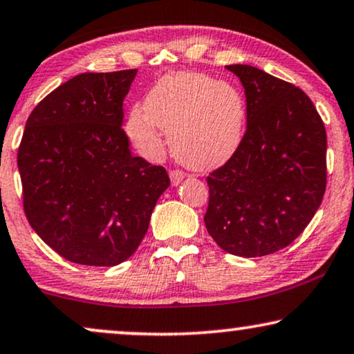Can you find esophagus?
<instances>
[{
  "instance_id": "esophagus-1",
  "label": "esophagus",
  "mask_w": 354,
  "mask_h": 354,
  "mask_svg": "<svg viewBox=\"0 0 354 354\" xmlns=\"http://www.w3.org/2000/svg\"><path fill=\"white\" fill-rule=\"evenodd\" d=\"M183 178H185V173L180 171V169H173V171H169V180H171L173 186L180 185V183L183 181Z\"/></svg>"
}]
</instances>
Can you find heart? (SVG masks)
<instances>
[{
  "mask_svg": "<svg viewBox=\"0 0 354 354\" xmlns=\"http://www.w3.org/2000/svg\"><path fill=\"white\" fill-rule=\"evenodd\" d=\"M246 103L232 84L201 73H178L160 79L126 121V134L139 153L158 158L162 129L173 155L194 169L225 163L241 144Z\"/></svg>",
  "mask_w": 354,
  "mask_h": 354,
  "instance_id": "obj_1",
  "label": "heart"
}]
</instances>
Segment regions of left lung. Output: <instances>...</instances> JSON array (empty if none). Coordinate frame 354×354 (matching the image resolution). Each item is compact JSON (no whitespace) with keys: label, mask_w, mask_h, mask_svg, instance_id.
I'll use <instances>...</instances> for the list:
<instances>
[{"label":"left lung","mask_w":354,"mask_h":354,"mask_svg":"<svg viewBox=\"0 0 354 354\" xmlns=\"http://www.w3.org/2000/svg\"><path fill=\"white\" fill-rule=\"evenodd\" d=\"M246 93L248 126L232 158L207 178V232L223 251L261 257L295 241L327 183V134L310 98L249 64H232Z\"/></svg>","instance_id":"1"}]
</instances>
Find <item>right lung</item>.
I'll return each instance as SVG.
<instances>
[{
	"mask_svg": "<svg viewBox=\"0 0 354 354\" xmlns=\"http://www.w3.org/2000/svg\"><path fill=\"white\" fill-rule=\"evenodd\" d=\"M138 69L84 73L30 113L19 145L24 212L66 261L113 267L136 252L158 197L163 167L134 157L122 102Z\"/></svg>",
	"mask_w": 354,
	"mask_h": 354,
	"instance_id": "right-lung-1",
	"label": "right lung"
}]
</instances>
